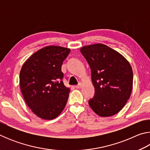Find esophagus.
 Instances as JSON below:
<instances>
[{
  "instance_id": "obj_1",
  "label": "esophagus",
  "mask_w": 150,
  "mask_h": 150,
  "mask_svg": "<svg viewBox=\"0 0 150 150\" xmlns=\"http://www.w3.org/2000/svg\"><path fill=\"white\" fill-rule=\"evenodd\" d=\"M81 86H82V83L80 82L77 85H75V87L76 88H80L81 87Z\"/></svg>"
}]
</instances>
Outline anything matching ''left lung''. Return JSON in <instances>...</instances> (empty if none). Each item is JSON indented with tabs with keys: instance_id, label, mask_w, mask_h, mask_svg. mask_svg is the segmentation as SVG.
Returning <instances> with one entry per match:
<instances>
[{
	"instance_id": "8db88e82",
	"label": "left lung",
	"mask_w": 150,
	"mask_h": 150,
	"mask_svg": "<svg viewBox=\"0 0 150 150\" xmlns=\"http://www.w3.org/2000/svg\"><path fill=\"white\" fill-rule=\"evenodd\" d=\"M91 71L95 95L88 105L98 116L116 115L131 95L133 71L129 62L120 53L107 45L96 44L81 48Z\"/></svg>"
}]
</instances>
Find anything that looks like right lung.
I'll return each mask as SVG.
<instances>
[{"label": "right lung", "mask_w": 150, "mask_h": 150, "mask_svg": "<svg viewBox=\"0 0 150 150\" xmlns=\"http://www.w3.org/2000/svg\"><path fill=\"white\" fill-rule=\"evenodd\" d=\"M70 50L47 46L28 59L20 73V86L28 107L44 120L59 116L67 102L70 88L62 79V65Z\"/></svg>", "instance_id": "right-lung-1"}]
</instances>
